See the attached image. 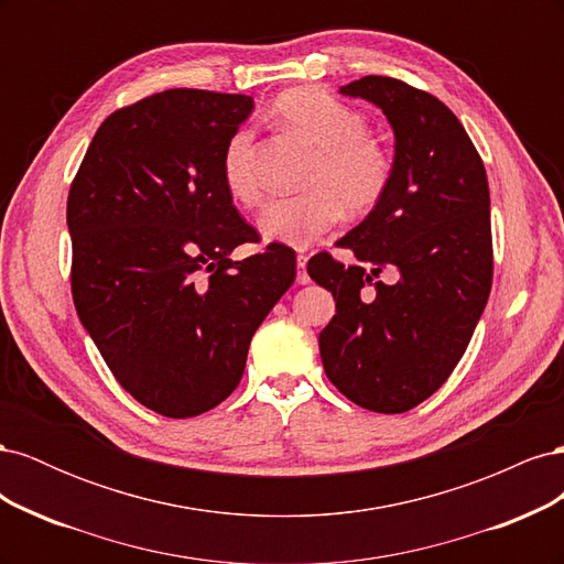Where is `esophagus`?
<instances>
[{"mask_svg": "<svg viewBox=\"0 0 564 564\" xmlns=\"http://www.w3.org/2000/svg\"><path fill=\"white\" fill-rule=\"evenodd\" d=\"M305 263H308V256L299 253V256H296V268H299L296 282H299V284H308V282H311V275H308V272H305Z\"/></svg>", "mask_w": 564, "mask_h": 564, "instance_id": "34e87169", "label": "esophagus"}]
</instances>
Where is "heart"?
I'll return each instance as SVG.
<instances>
[{
    "instance_id": "obj_1",
    "label": "heart",
    "mask_w": 564,
    "mask_h": 564,
    "mask_svg": "<svg viewBox=\"0 0 564 564\" xmlns=\"http://www.w3.org/2000/svg\"><path fill=\"white\" fill-rule=\"evenodd\" d=\"M272 112L315 152L303 176L308 191L270 199L263 207L259 230L268 242L308 247L334 228L340 212L365 216L379 207L390 191L395 162L388 148L369 133L362 112L315 87L284 91ZM220 181L242 207L261 202L259 148L251 127L228 135L220 152Z\"/></svg>"
}]
</instances>
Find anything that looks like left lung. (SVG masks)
Wrapping results in <instances>:
<instances>
[{"instance_id":"obj_1","label":"left lung","mask_w":564,"mask_h":564,"mask_svg":"<svg viewBox=\"0 0 564 564\" xmlns=\"http://www.w3.org/2000/svg\"><path fill=\"white\" fill-rule=\"evenodd\" d=\"M340 94L383 110L395 131V174L379 207L336 242L357 263L329 251L308 261V275L336 301L319 355L350 402L402 414L449 379L487 305V172L464 124L429 91L367 75ZM383 269L390 283L378 280Z\"/></svg>"}]
</instances>
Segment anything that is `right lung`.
<instances>
[{
    "mask_svg": "<svg viewBox=\"0 0 564 564\" xmlns=\"http://www.w3.org/2000/svg\"><path fill=\"white\" fill-rule=\"evenodd\" d=\"M253 98L169 89L98 127L67 195L73 301L133 400L191 419L240 383L253 332L294 284L296 251L259 242L220 181Z\"/></svg>",
    "mask_w": 564,
    "mask_h": 564,
    "instance_id": "1",
    "label": "right lung"
}]
</instances>
